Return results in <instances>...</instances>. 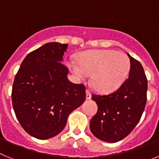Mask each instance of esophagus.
Listing matches in <instances>:
<instances>
[{"label":"esophagus","instance_id":"obj_1","mask_svg":"<svg viewBox=\"0 0 159 159\" xmlns=\"http://www.w3.org/2000/svg\"><path fill=\"white\" fill-rule=\"evenodd\" d=\"M85 93H86V99H87V100H89V99L91 98V93L90 92H89V89H86Z\"/></svg>","mask_w":159,"mask_h":159}]
</instances>
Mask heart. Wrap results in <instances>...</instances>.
Segmentation results:
<instances>
[{
	"label": "heart",
	"mask_w": 159,
	"mask_h": 159,
	"mask_svg": "<svg viewBox=\"0 0 159 159\" xmlns=\"http://www.w3.org/2000/svg\"><path fill=\"white\" fill-rule=\"evenodd\" d=\"M78 62H69L68 67L76 77L85 80L91 75V84L100 92L118 89L129 74L130 61L125 53L114 49L88 50L77 56Z\"/></svg>",
	"instance_id": "heart-1"
}]
</instances>
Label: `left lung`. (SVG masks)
<instances>
[{
  "instance_id": "1",
  "label": "left lung",
  "mask_w": 159,
  "mask_h": 159,
  "mask_svg": "<svg viewBox=\"0 0 159 159\" xmlns=\"http://www.w3.org/2000/svg\"><path fill=\"white\" fill-rule=\"evenodd\" d=\"M130 61L129 78L118 89L106 95H92L98 112L91 118L89 128L97 139L117 143L134 129L146 103L147 79L139 61L127 53Z\"/></svg>"
}]
</instances>
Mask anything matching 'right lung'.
Wrapping results in <instances>:
<instances>
[{
    "label": "right lung",
    "instance_id": "right-lung-1",
    "mask_svg": "<svg viewBox=\"0 0 159 159\" xmlns=\"http://www.w3.org/2000/svg\"><path fill=\"white\" fill-rule=\"evenodd\" d=\"M67 46L45 44L25 57L15 76L13 110L23 129L36 139L58 134L70 113L85 102V86L71 83L69 70L61 63Z\"/></svg>",
    "mask_w": 159,
    "mask_h": 159
}]
</instances>
